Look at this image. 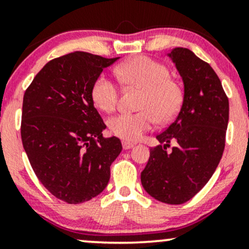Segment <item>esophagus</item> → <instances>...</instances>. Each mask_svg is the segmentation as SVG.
<instances>
[{"label": "esophagus", "instance_id": "34e87169", "mask_svg": "<svg viewBox=\"0 0 249 249\" xmlns=\"http://www.w3.org/2000/svg\"><path fill=\"white\" fill-rule=\"evenodd\" d=\"M122 146H124V149H130L134 147V143L128 142V141H122Z\"/></svg>", "mask_w": 249, "mask_h": 249}]
</instances>
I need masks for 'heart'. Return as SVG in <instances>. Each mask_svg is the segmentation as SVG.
Wrapping results in <instances>:
<instances>
[{
    "instance_id": "1",
    "label": "heart",
    "mask_w": 249,
    "mask_h": 249,
    "mask_svg": "<svg viewBox=\"0 0 249 249\" xmlns=\"http://www.w3.org/2000/svg\"><path fill=\"white\" fill-rule=\"evenodd\" d=\"M116 74L127 85L140 88L143 93L138 113H120L108 121L111 134L125 141H136L154 127L156 122L167 124L180 109L183 93L165 65L148 57H136L116 69ZM95 106L106 113L115 109L119 88L106 74L97 77L91 89Z\"/></svg>"
}]
</instances>
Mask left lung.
Returning a JSON list of instances; mask_svg holds the SVG:
<instances>
[{
  "label": "left lung",
  "mask_w": 249,
  "mask_h": 249,
  "mask_svg": "<svg viewBox=\"0 0 249 249\" xmlns=\"http://www.w3.org/2000/svg\"><path fill=\"white\" fill-rule=\"evenodd\" d=\"M184 83L180 110L162 133L161 145L151 148L141 184L153 198L183 204L209 181L226 145L229 101L213 68L192 51L176 47L168 53ZM171 141L178 145L166 152Z\"/></svg>",
  "instance_id": "left-lung-1"
}]
</instances>
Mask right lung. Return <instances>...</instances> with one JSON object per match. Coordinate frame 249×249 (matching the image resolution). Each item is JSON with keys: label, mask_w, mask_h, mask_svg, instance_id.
I'll use <instances>...</instances> for the list:
<instances>
[{"label": "right lung", "mask_w": 249, "mask_h": 249, "mask_svg": "<svg viewBox=\"0 0 249 249\" xmlns=\"http://www.w3.org/2000/svg\"><path fill=\"white\" fill-rule=\"evenodd\" d=\"M119 58L73 52L50 60L23 95L21 139L34 173L53 196L69 204L90 200L106 189L120 139L93 107L91 89L104 68Z\"/></svg>", "instance_id": "obj_1"}]
</instances>
